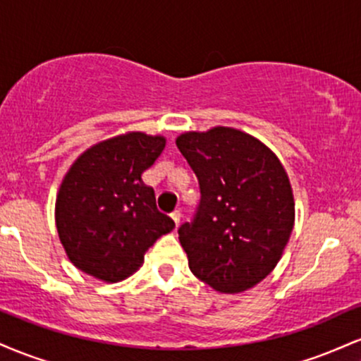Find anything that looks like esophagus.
I'll return each mask as SVG.
<instances>
[{
  "instance_id": "1",
  "label": "esophagus",
  "mask_w": 361,
  "mask_h": 361,
  "mask_svg": "<svg viewBox=\"0 0 361 361\" xmlns=\"http://www.w3.org/2000/svg\"><path fill=\"white\" fill-rule=\"evenodd\" d=\"M171 219H173V222H175V226L178 227V226H180V219H181V214L178 212V210H175V212L171 214Z\"/></svg>"
}]
</instances>
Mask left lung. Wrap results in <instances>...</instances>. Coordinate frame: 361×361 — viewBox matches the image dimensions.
<instances>
[{"label":"left lung","mask_w":361,"mask_h":361,"mask_svg":"<svg viewBox=\"0 0 361 361\" xmlns=\"http://www.w3.org/2000/svg\"><path fill=\"white\" fill-rule=\"evenodd\" d=\"M176 146L200 185L192 222L178 229L197 279L221 293H239L276 267L295 222L283 164L270 147L233 127L185 132Z\"/></svg>","instance_id":"1"}]
</instances>
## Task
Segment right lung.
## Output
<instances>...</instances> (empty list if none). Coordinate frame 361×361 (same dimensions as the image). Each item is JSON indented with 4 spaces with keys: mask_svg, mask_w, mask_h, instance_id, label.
Here are the masks:
<instances>
[{
    "mask_svg": "<svg viewBox=\"0 0 361 361\" xmlns=\"http://www.w3.org/2000/svg\"><path fill=\"white\" fill-rule=\"evenodd\" d=\"M164 146L163 135L127 132L86 149L68 169L56 198V227L78 270L109 283L126 280L156 239L175 229L140 178Z\"/></svg>",
    "mask_w": 361,
    "mask_h": 361,
    "instance_id": "add662e5",
    "label": "right lung"
}]
</instances>
